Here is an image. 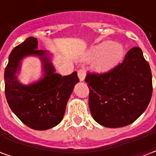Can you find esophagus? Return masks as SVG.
<instances>
[{
    "label": "esophagus",
    "instance_id": "1",
    "mask_svg": "<svg viewBox=\"0 0 156 156\" xmlns=\"http://www.w3.org/2000/svg\"><path fill=\"white\" fill-rule=\"evenodd\" d=\"M78 78H79V80H80L81 82H83V80H84L85 77H86V73H85L84 70L80 69V70L78 72Z\"/></svg>",
    "mask_w": 156,
    "mask_h": 156
}]
</instances>
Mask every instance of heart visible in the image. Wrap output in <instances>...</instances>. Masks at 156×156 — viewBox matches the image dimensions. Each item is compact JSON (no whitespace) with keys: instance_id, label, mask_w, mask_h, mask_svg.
<instances>
[{"instance_id":"obj_1","label":"heart","mask_w":156,"mask_h":156,"mask_svg":"<svg viewBox=\"0 0 156 156\" xmlns=\"http://www.w3.org/2000/svg\"><path fill=\"white\" fill-rule=\"evenodd\" d=\"M124 47L119 42L105 41L93 46L81 57L82 61L94 62L98 73H107L120 63L124 58Z\"/></svg>"}]
</instances>
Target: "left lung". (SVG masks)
Here are the masks:
<instances>
[{
	"label": "left lung",
	"mask_w": 156,
	"mask_h": 156,
	"mask_svg": "<svg viewBox=\"0 0 156 156\" xmlns=\"http://www.w3.org/2000/svg\"><path fill=\"white\" fill-rule=\"evenodd\" d=\"M88 105L97 123L105 127L132 124L148 107L152 96L151 67L140 48H131L124 62L105 74L88 73Z\"/></svg>",
	"instance_id": "obj_1"
}]
</instances>
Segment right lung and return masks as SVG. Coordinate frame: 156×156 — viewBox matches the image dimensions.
I'll return each mask as SVG.
<instances>
[{
  "label": "right lung",
  "mask_w": 156,
  "mask_h": 156,
  "mask_svg": "<svg viewBox=\"0 0 156 156\" xmlns=\"http://www.w3.org/2000/svg\"><path fill=\"white\" fill-rule=\"evenodd\" d=\"M37 40L28 37L11 52L4 73L5 94L11 109L23 124L36 130H47L62 120L67 103L79 79L76 72L63 77L57 73L53 54L38 50ZM29 56L40 60L42 76L24 85L18 76L23 60Z\"/></svg>",
  "instance_id": "1"
}]
</instances>
